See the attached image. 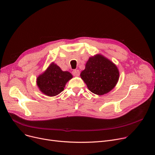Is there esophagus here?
<instances>
[{"mask_svg": "<svg viewBox=\"0 0 155 155\" xmlns=\"http://www.w3.org/2000/svg\"><path fill=\"white\" fill-rule=\"evenodd\" d=\"M72 74L74 76H79L80 74V72L79 70H74L72 71Z\"/></svg>", "mask_w": 155, "mask_h": 155, "instance_id": "obj_1", "label": "esophagus"}]
</instances>
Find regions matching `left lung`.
<instances>
[{
	"label": "left lung",
	"instance_id": "obj_1",
	"mask_svg": "<svg viewBox=\"0 0 155 155\" xmlns=\"http://www.w3.org/2000/svg\"><path fill=\"white\" fill-rule=\"evenodd\" d=\"M80 76L90 91L103 95L115 87L120 72L113 61L101 54H97L89 58Z\"/></svg>",
	"mask_w": 155,
	"mask_h": 155
}]
</instances>
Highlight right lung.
<instances>
[{
    "mask_svg": "<svg viewBox=\"0 0 155 155\" xmlns=\"http://www.w3.org/2000/svg\"><path fill=\"white\" fill-rule=\"evenodd\" d=\"M72 78L68 71H63L56 64L52 62L46 70L37 78L39 90L48 97L58 95L64 90L66 83Z\"/></svg>",
    "mask_w": 155,
    "mask_h": 155,
    "instance_id": "right-lung-1",
    "label": "right lung"
}]
</instances>
